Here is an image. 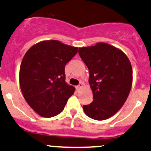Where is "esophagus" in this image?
<instances>
[{
    "instance_id": "1",
    "label": "esophagus",
    "mask_w": 151,
    "mask_h": 151,
    "mask_svg": "<svg viewBox=\"0 0 151 151\" xmlns=\"http://www.w3.org/2000/svg\"><path fill=\"white\" fill-rule=\"evenodd\" d=\"M82 87H83V82H81L77 86H76V90H77V91H79V90H81V88H82Z\"/></svg>"
}]
</instances>
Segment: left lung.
<instances>
[{
  "label": "left lung",
  "mask_w": 151,
  "mask_h": 151,
  "mask_svg": "<svg viewBox=\"0 0 151 151\" xmlns=\"http://www.w3.org/2000/svg\"><path fill=\"white\" fill-rule=\"evenodd\" d=\"M79 54L90 72L89 84L93 101L83 106L93 119L105 120L122 107L132 84V69L129 58L119 49L104 42L79 48Z\"/></svg>",
  "instance_id": "1"
}]
</instances>
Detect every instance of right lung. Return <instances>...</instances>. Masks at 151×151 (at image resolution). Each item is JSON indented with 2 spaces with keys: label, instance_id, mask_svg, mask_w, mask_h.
Listing matches in <instances>:
<instances>
[{
  "label": "right lung",
  "instance_id": "add662e5",
  "mask_svg": "<svg viewBox=\"0 0 151 151\" xmlns=\"http://www.w3.org/2000/svg\"><path fill=\"white\" fill-rule=\"evenodd\" d=\"M78 47L58 40L40 42L22 59L19 84L29 106L43 117L61 113L75 88L65 81V66L77 54Z\"/></svg>",
  "mask_w": 151,
  "mask_h": 151
}]
</instances>
